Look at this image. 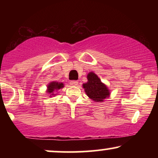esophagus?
Instances as JSON below:
<instances>
[{
    "label": "esophagus",
    "mask_w": 158,
    "mask_h": 158,
    "mask_svg": "<svg viewBox=\"0 0 158 158\" xmlns=\"http://www.w3.org/2000/svg\"><path fill=\"white\" fill-rule=\"evenodd\" d=\"M70 84L71 85H74V86H76V85H78V81H75V80L70 81Z\"/></svg>",
    "instance_id": "34e87169"
}]
</instances>
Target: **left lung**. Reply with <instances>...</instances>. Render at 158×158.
Listing matches in <instances>:
<instances>
[{
  "label": "left lung",
  "mask_w": 158,
  "mask_h": 158,
  "mask_svg": "<svg viewBox=\"0 0 158 158\" xmlns=\"http://www.w3.org/2000/svg\"><path fill=\"white\" fill-rule=\"evenodd\" d=\"M88 81L83 84V88L87 96L97 102H102L110 96V90L103 84L100 79L94 72H90L87 76Z\"/></svg>",
  "instance_id": "1"
}]
</instances>
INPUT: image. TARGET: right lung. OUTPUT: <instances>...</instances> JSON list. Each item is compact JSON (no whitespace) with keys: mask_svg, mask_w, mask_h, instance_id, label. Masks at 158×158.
Wrapping results in <instances>:
<instances>
[{"mask_svg":"<svg viewBox=\"0 0 158 158\" xmlns=\"http://www.w3.org/2000/svg\"><path fill=\"white\" fill-rule=\"evenodd\" d=\"M62 88H64V84L62 82H59V81H51L48 85V90H47V92L50 94V97H53V96L56 95L55 91Z\"/></svg>","mask_w":158,"mask_h":158,"instance_id":"obj_1","label":"right lung"}]
</instances>
